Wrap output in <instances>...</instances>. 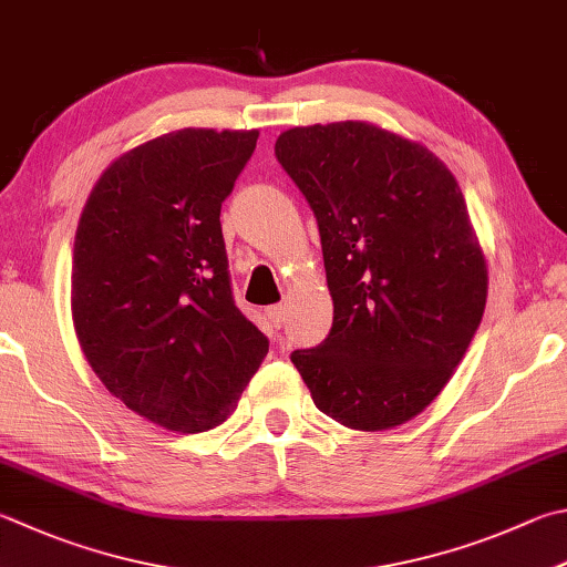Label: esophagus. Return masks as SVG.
Listing matches in <instances>:
<instances>
[{"label": "esophagus", "instance_id": "obj_1", "mask_svg": "<svg viewBox=\"0 0 567 567\" xmlns=\"http://www.w3.org/2000/svg\"><path fill=\"white\" fill-rule=\"evenodd\" d=\"M266 316H269V320L274 323V328H281L286 323V313L281 306H271L269 311H266Z\"/></svg>", "mask_w": 567, "mask_h": 567}]
</instances>
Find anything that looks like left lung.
Instances as JSON below:
<instances>
[{
  "instance_id": "1",
  "label": "left lung",
  "mask_w": 567,
  "mask_h": 567,
  "mask_svg": "<svg viewBox=\"0 0 567 567\" xmlns=\"http://www.w3.org/2000/svg\"><path fill=\"white\" fill-rule=\"evenodd\" d=\"M276 157L318 219L333 328L291 362L316 408L358 432L420 414L482 323L488 269L452 169L365 121L284 131Z\"/></svg>"
}]
</instances>
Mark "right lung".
<instances>
[{
	"label": "right lung",
	"mask_w": 567,
	"mask_h": 567,
	"mask_svg": "<svg viewBox=\"0 0 567 567\" xmlns=\"http://www.w3.org/2000/svg\"><path fill=\"white\" fill-rule=\"evenodd\" d=\"M259 131H183L115 157L85 199L71 318L99 380L169 432L237 408L269 340L234 306L219 212Z\"/></svg>",
	"instance_id": "add662e5"
}]
</instances>
